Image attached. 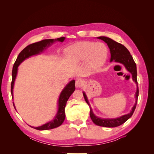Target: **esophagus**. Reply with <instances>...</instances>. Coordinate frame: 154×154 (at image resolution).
<instances>
[{
    "mask_svg": "<svg viewBox=\"0 0 154 154\" xmlns=\"http://www.w3.org/2000/svg\"><path fill=\"white\" fill-rule=\"evenodd\" d=\"M83 83V81L82 79H77L76 80V81H75V87H77V88L81 87V86H82Z\"/></svg>",
    "mask_w": 154,
    "mask_h": 154,
    "instance_id": "1",
    "label": "esophagus"
}]
</instances>
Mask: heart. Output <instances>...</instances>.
Listing matches in <instances>:
<instances>
[{
    "label": "heart",
    "instance_id": "heart-1",
    "mask_svg": "<svg viewBox=\"0 0 154 154\" xmlns=\"http://www.w3.org/2000/svg\"><path fill=\"white\" fill-rule=\"evenodd\" d=\"M67 54L77 61H85L91 69H97L105 62L108 49L105 44L93 42H81L71 45L66 50Z\"/></svg>",
    "mask_w": 154,
    "mask_h": 154
}]
</instances>
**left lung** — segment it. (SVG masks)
Here are the masks:
<instances>
[{
	"instance_id": "left-lung-1",
	"label": "left lung",
	"mask_w": 154,
	"mask_h": 154,
	"mask_svg": "<svg viewBox=\"0 0 154 154\" xmlns=\"http://www.w3.org/2000/svg\"><path fill=\"white\" fill-rule=\"evenodd\" d=\"M100 40H103L104 42L107 44L108 46H109L110 51V61H112L113 60L116 62H119V63H122L126 69L129 72L131 73L132 75V79L134 81H135L136 83H138L137 81V70H136V63L133 60V57L128 49L120 43L115 42L114 40H112L109 38L104 37V36H100L98 38ZM139 94V91L138 87L137 88V91L136 93V103L134 106L132 107V109L129 114H126L122 116H120V118H117L115 119H102L100 118H98L94 116L93 114L92 109L90 106V104L88 102L87 98L85 95V94L83 93V96L85 98V100L87 102V103L89 104L90 106V117L93 122L97 126H103V127H109V128H113L119 126L121 124H124L127 120H128L130 117L132 116V114L134 112L135 109L136 107L137 101H138V97Z\"/></svg>"
}]
</instances>
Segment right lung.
Returning <instances> with one entry per match:
<instances>
[{"label":"right lung","mask_w":154,"mask_h":154,"mask_svg":"<svg viewBox=\"0 0 154 154\" xmlns=\"http://www.w3.org/2000/svg\"><path fill=\"white\" fill-rule=\"evenodd\" d=\"M65 40L64 37H61L55 39L54 40V39H48V40H44L40 42H36V43H34L28 45V46L26 47L24 50H23L19 54L18 56L16 59L15 63L13 66L12 71V82H11V94H12V98H13V87H14V83L16 77V74H17L18 71V65L20 64V63L24 61L25 59L32 56L33 55H35L40 53V52L43 51L45 48L49 46L51 44L53 43L54 41H58V42H63ZM75 90V81H71L70 83L67 84L65 89L62 91L61 94L59 98V109L58 112L56 116L55 117L54 120L51 121L50 122H48L46 124H44L41 126L39 127H34V128L39 130H50L55 128L61 125L62 123L63 122L65 118V107L66 106L67 101L69 99V98L71 95V94L74 92ZM13 105L15 109L14 104L13 103ZM33 128V127H32Z\"/></svg>","instance_id":"obj_1"}]
</instances>
